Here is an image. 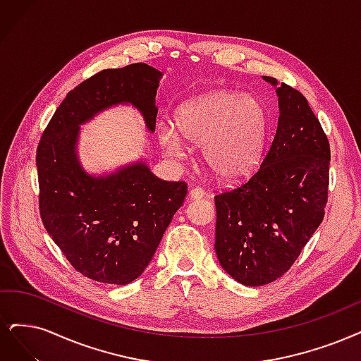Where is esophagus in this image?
Instances as JSON below:
<instances>
[{"instance_id": "1", "label": "esophagus", "mask_w": 361, "mask_h": 361, "mask_svg": "<svg viewBox=\"0 0 361 361\" xmlns=\"http://www.w3.org/2000/svg\"><path fill=\"white\" fill-rule=\"evenodd\" d=\"M204 196H205V192L199 188H195L189 192V197L192 199V201H196V199H202Z\"/></svg>"}]
</instances>
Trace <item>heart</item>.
Returning a JSON list of instances; mask_svg holds the SVG:
<instances>
[{
	"mask_svg": "<svg viewBox=\"0 0 361 361\" xmlns=\"http://www.w3.org/2000/svg\"><path fill=\"white\" fill-rule=\"evenodd\" d=\"M269 113L263 101L236 90H212L183 102L173 113V130L157 129L164 152L184 157L183 140L202 150L205 166L217 180L236 184L250 178L262 162L269 137Z\"/></svg>",
	"mask_w": 361,
	"mask_h": 361,
	"instance_id": "obj_1",
	"label": "heart"
}]
</instances>
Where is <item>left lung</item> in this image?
Returning <instances> with one entry per match:
<instances>
[{"instance_id":"left-lung-1","label":"left lung","mask_w":361,"mask_h":361,"mask_svg":"<svg viewBox=\"0 0 361 361\" xmlns=\"http://www.w3.org/2000/svg\"><path fill=\"white\" fill-rule=\"evenodd\" d=\"M278 128L260 169L241 188L214 197L216 255L238 283L275 281L296 262L324 219L330 145L306 98L274 77Z\"/></svg>"}]
</instances>
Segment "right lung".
<instances>
[{"mask_svg":"<svg viewBox=\"0 0 361 361\" xmlns=\"http://www.w3.org/2000/svg\"><path fill=\"white\" fill-rule=\"evenodd\" d=\"M162 75L147 63L95 74L66 95L39 140L43 224L74 269L93 281L125 286L145 271L188 185L157 178L142 160L92 176L80 164V126L129 104L154 132Z\"/></svg>","mask_w":361,"mask_h":361,"instance_id":"obj_1","label":"right lung"}]
</instances>
